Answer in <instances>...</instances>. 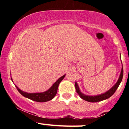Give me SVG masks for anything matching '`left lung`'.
Masks as SVG:
<instances>
[{
	"label": "left lung",
	"mask_w": 129,
	"mask_h": 129,
	"mask_svg": "<svg viewBox=\"0 0 129 129\" xmlns=\"http://www.w3.org/2000/svg\"><path fill=\"white\" fill-rule=\"evenodd\" d=\"M123 68H122V71H121L120 77H119V80H118L117 82L115 84V85H114L112 88H111L109 90H108L107 92H106L105 93H103V94L99 95H96V96H89V95H86L83 94L82 93H81L80 90H79V86H78L77 82H75V89H76L77 92L78 94L80 95V97H81L82 99L85 100V101H87V102H99V101H104V100L107 99H109V97H111V96L115 93L116 90L117 89L118 87H119L121 81H122V78H123Z\"/></svg>",
	"instance_id": "left-lung-1"
}]
</instances>
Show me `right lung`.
Instances as JSON below:
<instances>
[{
    "label": "right lung",
    "mask_w": 129,
    "mask_h": 129,
    "mask_svg": "<svg viewBox=\"0 0 129 129\" xmlns=\"http://www.w3.org/2000/svg\"><path fill=\"white\" fill-rule=\"evenodd\" d=\"M65 75H63L62 77H60L59 79H58V80H57V81L53 84L52 86L48 90H47L46 92H42V93H27V92H23V91H22L21 90L19 89L17 86H16V88L18 90V91L20 92V94L24 96L25 97H27V98L32 100V101H36V102H47V101H50V100L52 99L55 97V95L57 94L58 85H59L60 82L63 80Z\"/></svg>",
    "instance_id": "right-lung-1"
}]
</instances>
